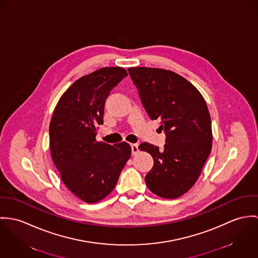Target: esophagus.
I'll list each match as a JSON object with an SVG mask.
<instances>
[{"mask_svg": "<svg viewBox=\"0 0 258 258\" xmlns=\"http://www.w3.org/2000/svg\"><path fill=\"white\" fill-rule=\"evenodd\" d=\"M132 152H133V154L134 155H136V154H138V152L140 151V149H139V144L138 143H132Z\"/></svg>", "mask_w": 258, "mask_h": 258, "instance_id": "obj_1", "label": "esophagus"}]
</instances>
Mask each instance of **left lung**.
<instances>
[{
	"label": "left lung",
	"instance_id": "8db88e82",
	"mask_svg": "<svg viewBox=\"0 0 258 258\" xmlns=\"http://www.w3.org/2000/svg\"><path fill=\"white\" fill-rule=\"evenodd\" d=\"M143 108L160 120L166 140L163 149L143 143L139 148L153 158L145 176L155 195L175 199L197 181L212 149V122L200 92L182 76L158 68H128Z\"/></svg>",
	"mask_w": 258,
	"mask_h": 258
}]
</instances>
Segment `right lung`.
<instances>
[{
	"mask_svg": "<svg viewBox=\"0 0 258 258\" xmlns=\"http://www.w3.org/2000/svg\"><path fill=\"white\" fill-rule=\"evenodd\" d=\"M121 67H105L75 81L60 98L49 125L50 151L66 187L86 203L107 197L131 157L125 142L97 143L105 102L124 77Z\"/></svg>",
	"mask_w": 258,
	"mask_h": 258,
	"instance_id": "obj_1",
	"label": "right lung"
}]
</instances>
